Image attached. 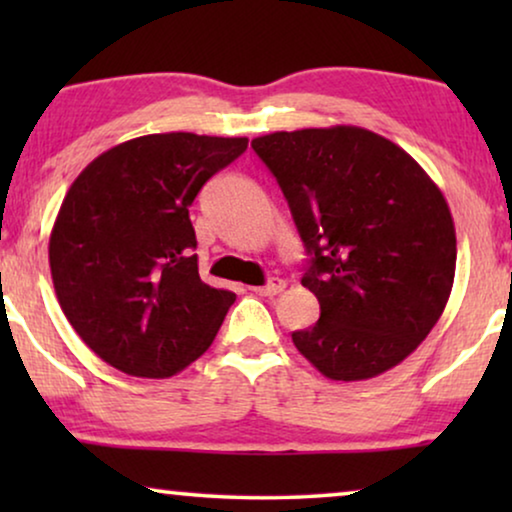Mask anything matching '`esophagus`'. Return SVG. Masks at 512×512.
I'll return each instance as SVG.
<instances>
[{"label":"esophagus","mask_w":512,"mask_h":512,"mask_svg":"<svg viewBox=\"0 0 512 512\" xmlns=\"http://www.w3.org/2000/svg\"><path fill=\"white\" fill-rule=\"evenodd\" d=\"M284 279H279V277H275V279H270L268 284L265 286H254V293H258V296H277V293H282L284 291Z\"/></svg>","instance_id":"esophagus-1"}]
</instances>
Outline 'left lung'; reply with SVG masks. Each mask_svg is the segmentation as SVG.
<instances>
[{
    "label": "left lung",
    "mask_w": 512,
    "mask_h": 512,
    "mask_svg": "<svg viewBox=\"0 0 512 512\" xmlns=\"http://www.w3.org/2000/svg\"><path fill=\"white\" fill-rule=\"evenodd\" d=\"M251 149L275 174L310 254L319 321L291 335L328 380L382 375L443 314L457 268L450 207L410 153L356 125L272 132Z\"/></svg>",
    "instance_id": "left-lung-1"
}]
</instances>
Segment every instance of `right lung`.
<instances>
[{"mask_svg":"<svg viewBox=\"0 0 512 512\" xmlns=\"http://www.w3.org/2000/svg\"><path fill=\"white\" fill-rule=\"evenodd\" d=\"M247 144L144 135L104 151L69 186L48 242L55 296L109 366L163 380L214 342L235 293L200 279L188 207Z\"/></svg>","mask_w":512,"mask_h":512,"instance_id":"add662e5","label":"right lung"}]
</instances>
